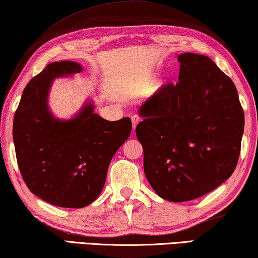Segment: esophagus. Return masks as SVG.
<instances>
[{
  "instance_id": "obj_1",
  "label": "esophagus",
  "mask_w": 258,
  "mask_h": 258,
  "mask_svg": "<svg viewBox=\"0 0 258 258\" xmlns=\"http://www.w3.org/2000/svg\"><path fill=\"white\" fill-rule=\"evenodd\" d=\"M131 120H132V125H133V130L136 128V126L138 125V122L140 121V117L138 116V114H133L132 117H131Z\"/></svg>"
}]
</instances>
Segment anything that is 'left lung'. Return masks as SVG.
<instances>
[{
    "label": "left lung",
    "instance_id": "1",
    "mask_svg": "<svg viewBox=\"0 0 258 258\" xmlns=\"http://www.w3.org/2000/svg\"><path fill=\"white\" fill-rule=\"evenodd\" d=\"M178 82L140 106L136 134L146 178L161 198L189 202L209 194L235 170L244 113L235 84L209 56H177Z\"/></svg>",
    "mask_w": 258,
    "mask_h": 258
}]
</instances>
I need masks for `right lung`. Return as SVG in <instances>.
Wrapping results in <instances>:
<instances>
[{"label": "right lung", "instance_id": "add662e5", "mask_svg": "<svg viewBox=\"0 0 258 258\" xmlns=\"http://www.w3.org/2000/svg\"><path fill=\"white\" fill-rule=\"evenodd\" d=\"M74 61H57L34 76L23 91L14 118L18 168L29 190L59 207L81 209L98 198L107 168L128 139V117L109 121L87 101L71 119L53 116L48 94L53 81L82 72Z\"/></svg>", "mask_w": 258, "mask_h": 258}]
</instances>
